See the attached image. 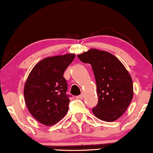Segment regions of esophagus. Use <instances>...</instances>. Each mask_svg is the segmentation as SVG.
<instances>
[{
    "label": "esophagus",
    "mask_w": 153,
    "mask_h": 153,
    "mask_svg": "<svg viewBox=\"0 0 153 153\" xmlns=\"http://www.w3.org/2000/svg\"><path fill=\"white\" fill-rule=\"evenodd\" d=\"M83 97H84V94H79V95H78L77 96V98H79V99H83Z\"/></svg>",
    "instance_id": "esophagus-1"
}]
</instances>
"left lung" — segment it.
<instances>
[{
    "label": "left lung",
    "mask_w": 153,
    "mask_h": 153,
    "mask_svg": "<svg viewBox=\"0 0 153 153\" xmlns=\"http://www.w3.org/2000/svg\"><path fill=\"white\" fill-rule=\"evenodd\" d=\"M82 62L91 65L96 80L98 103L93 112L99 119L112 122L127 110L133 96V82L124 65L105 51L91 49L77 55Z\"/></svg>",
    "instance_id": "left-lung-1"
}]
</instances>
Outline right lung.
Wrapping results in <instances>:
<instances>
[{"mask_svg": "<svg viewBox=\"0 0 153 153\" xmlns=\"http://www.w3.org/2000/svg\"><path fill=\"white\" fill-rule=\"evenodd\" d=\"M76 55L48 57L33 67L26 79L24 95L28 111L39 122L53 125L66 115L69 97L64 72Z\"/></svg>", "mask_w": 153, "mask_h": 153, "instance_id": "add662e5", "label": "right lung"}]
</instances>
